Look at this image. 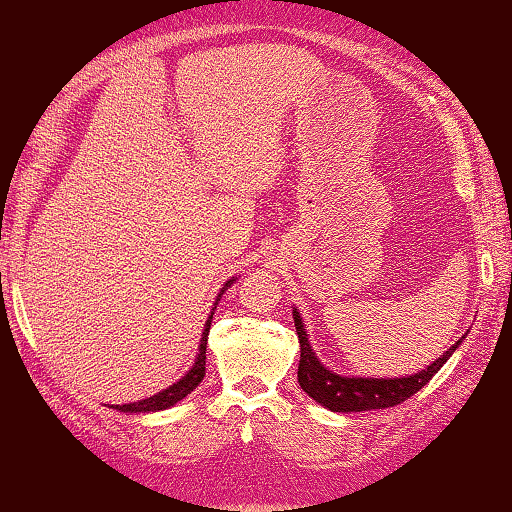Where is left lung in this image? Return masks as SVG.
<instances>
[{
  "mask_svg": "<svg viewBox=\"0 0 512 512\" xmlns=\"http://www.w3.org/2000/svg\"><path fill=\"white\" fill-rule=\"evenodd\" d=\"M294 326L300 342V364H298V383L303 392L312 396L316 403L326 405L332 412H362V410H383L399 405L412 394H417L428 380H431L442 364L451 358L458 344H453L440 360L431 367L415 373L408 378H344L328 371L316 360L310 342H307L300 314L294 312Z\"/></svg>",
  "mask_w": 512,
  "mask_h": 512,
  "instance_id": "1",
  "label": "left lung"
}]
</instances>
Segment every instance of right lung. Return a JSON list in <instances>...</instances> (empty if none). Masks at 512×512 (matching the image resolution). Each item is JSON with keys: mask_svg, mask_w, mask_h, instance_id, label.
Returning <instances> with one entry per match:
<instances>
[{"mask_svg": "<svg viewBox=\"0 0 512 512\" xmlns=\"http://www.w3.org/2000/svg\"><path fill=\"white\" fill-rule=\"evenodd\" d=\"M227 285H232V280L227 282ZM225 285V287H227ZM209 323H212V316H209L207 321V328L202 332V339H200V351H198V358L196 364H193V369L186 373V376L180 380V383L170 385L164 392L150 396V399H143L139 403H127V405H116V410H125V412H157V410H166L170 405H175L177 401H182L184 396H189L193 389L200 385V380L205 378V360H207V335H209ZM113 408V405H111Z\"/></svg>", "mask_w": 512, "mask_h": 512, "instance_id": "add662e5", "label": "right lung"}]
</instances>
